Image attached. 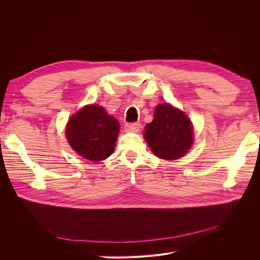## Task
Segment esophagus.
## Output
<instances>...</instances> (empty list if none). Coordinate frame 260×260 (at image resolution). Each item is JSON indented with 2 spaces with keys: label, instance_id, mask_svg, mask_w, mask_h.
Segmentation results:
<instances>
[{
  "label": "esophagus",
  "instance_id": "esophagus-1",
  "mask_svg": "<svg viewBox=\"0 0 260 260\" xmlns=\"http://www.w3.org/2000/svg\"><path fill=\"white\" fill-rule=\"evenodd\" d=\"M140 128H141V124L138 122H135V123L125 124L124 130L127 132H138L140 130Z\"/></svg>",
  "mask_w": 260,
  "mask_h": 260
}]
</instances>
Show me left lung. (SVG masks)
<instances>
[{
    "mask_svg": "<svg viewBox=\"0 0 260 260\" xmlns=\"http://www.w3.org/2000/svg\"><path fill=\"white\" fill-rule=\"evenodd\" d=\"M144 138L159 158L182 157L193 144L192 123L184 113L165 103L155 108L154 119L145 125Z\"/></svg>",
    "mask_w": 260,
    "mask_h": 260,
    "instance_id": "obj_1",
    "label": "left lung"
}]
</instances>
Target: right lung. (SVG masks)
<instances>
[{"mask_svg":"<svg viewBox=\"0 0 260 260\" xmlns=\"http://www.w3.org/2000/svg\"><path fill=\"white\" fill-rule=\"evenodd\" d=\"M119 132V122L103 107L89 105L68 121L66 137L73 149L91 161L111 156Z\"/></svg>","mask_w":260,"mask_h":260,"instance_id":"obj_1","label":"right lung"}]
</instances>
